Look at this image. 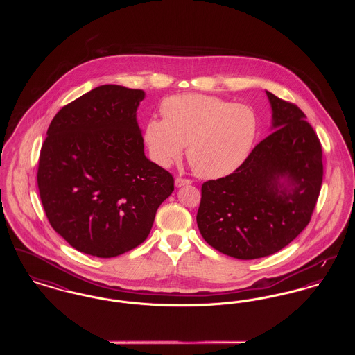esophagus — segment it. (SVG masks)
I'll return each instance as SVG.
<instances>
[{"label":"esophagus","instance_id":"obj_1","mask_svg":"<svg viewBox=\"0 0 355 355\" xmlns=\"http://www.w3.org/2000/svg\"><path fill=\"white\" fill-rule=\"evenodd\" d=\"M190 184H191V181H190V180H187V178H182V177H178V178H175V186H177V187L190 185Z\"/></svg>","mask_w":355,"mask_h":355}]
</instances>
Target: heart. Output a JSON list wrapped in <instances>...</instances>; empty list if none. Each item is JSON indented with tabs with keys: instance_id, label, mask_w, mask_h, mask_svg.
<instances>
[{
	"instance_id": "b5f03b06",
	"label": "heart",
	"mask_w": 355,
	"mask_h": 355,
	"mask_svg": "<svg viewBox=\"0 0 355 355\" xmlns=\"http://www.w3.org/2000/svg\"><path fill=\"white\" fill-rule=\"evenodd\" d=\"M161 112L164 119H150L145 126L153 159L168 168L187 145V159L202 178L234 173L249 157L258 133L252 107L217 96H173L162 102Z\"/></svg>"
}]
</instances>
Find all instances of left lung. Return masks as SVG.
<instances>
[{
  "mask_svg": "<svg viewBox=\"0 0 355 355\" xmlns=\"http://www.w3.org/2000/svg\"><path fill=\"white\" fill-rule=\"evenodd\" d=\"M266 94L274 132L234 173L201 187L197 225L203 239L238 259L268 257L287 246L309 225L321 191L318 135L295 103Z\"/></svg>",
  "mask_w": 355,
  "mask_h": 355,
  "instance_id": "8db88e82",
  "label": "left lung"
}]
</instances>
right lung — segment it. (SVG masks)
Masks as SVG:
<instances>
[{
  "label": "right lung",
  "instance_id": "obj_1",
  "mask_svg": "<svg viewBox=\"0 0 355 355\" xmlns=\"http://www.w3.org/2000/svg\"><path fill=\"white\" fill-rule=\"evenodd\" d=\"M144 90L102 85L65 105L42 144L37 184L51 227L81 253L112 258L141 245L174 190L149 161L137 123Z\"/></svg>",
  "mask_w": 355,
  "mask_h": 355
}]
</instances>
